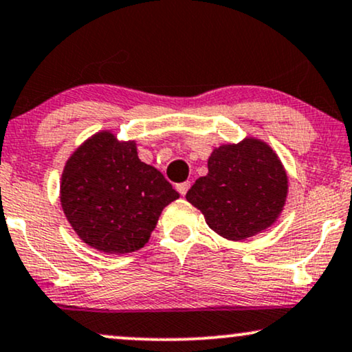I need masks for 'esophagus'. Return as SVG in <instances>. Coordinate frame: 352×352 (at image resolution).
<instances>
[{"mask_svg": "<svg viewBox=\"0 0 352 352\" xmlns=\"http://www.w3.org/2000/svg\"><path fill=\"white\" fill-rule=\"evenodd\" d=\"M189 188H190V183H189V181H186V183H179V184L176 186L177 192H179L181 196H186V192H188Z\"/></svg>", "mask_w": 352, "mask_h": 352, "instance_id": "obj_1", "label": "esophagus"}]
</instances>
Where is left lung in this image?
Returning a JSON list of instances; mask_svg holds the SVG:
<instances>
[{
    "label": "left lung",
    "mask_w": 352,
    "mask_h": 352,
    "mask_svg": "<svg viewBox=\"0 0 352 352\" xmlns=\"http://www.w3.org/2000/svg\"><path fill=\"white\" fill-rule=\"evenodd\" d=\"M287 197V175L266 143L246 138L222 145L209 158V175L199 177L186 199L214 232L245 240L276 222Z\"/></svg>",
    "instance_id": "8db88e82"
}]
</instances>
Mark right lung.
I'll list each match as a JSON object with an SVG mask.
<instances>
[{
  "instance_id": "add662e5",
  "label": "right lung",
  "mask_w": 352,
  "mask_h": 352,
  "mask_svg": "<svg viewBox=\"0 0 352 352\" xmlns=\"http://www.w3.org/2000/svg\"><path fill=\"white\" fill-rule=\"evenodd\" d=\"M179 194L158 169L138 160L135 142L98 133L67 162L60 201L85 243L104 253H132L151 235L158 217Z\"/></svg>"
}]
</instances>
